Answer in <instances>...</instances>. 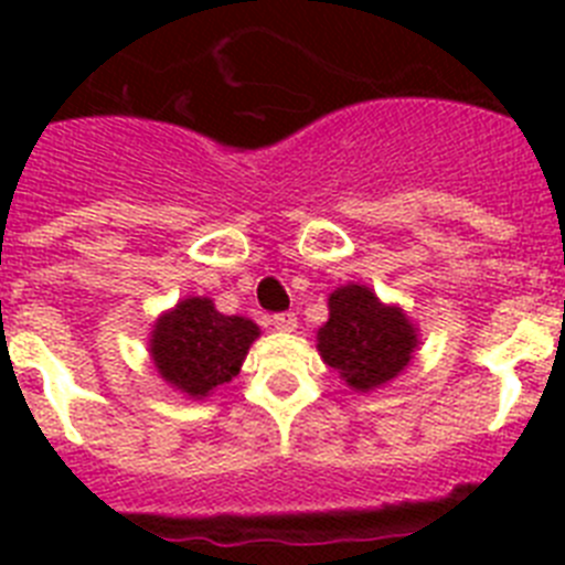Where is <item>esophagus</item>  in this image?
<instances>
[{
  "label": "esophagus",
  "mask_w": 565,
  "mask_h": 565,
  "mask_svg": "<svg viewBox=\"0 0 565 565\" xmlns=\"http://www.w3.org/2000/svg\"><path fill=\"white\" fill-rule=\"evenodd\" d=\"M271 326L277 328V331H297V313H291V311L274 313Z\"/></svg>",
  "instance_id": "34e87169"
}]
</instances>
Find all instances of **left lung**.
<instances>
[{
  "label": "left lung",
  "mask_w": 565,
  "mask_h": 565,
  "mask_svg": "<svg viewBox=\"0 0 565 565\" xmlns=\"http://www.w3.org/2000/svg\"><path fill=\"white\" fill-rule=\"evenodd\" d=\"M331 319L319 328L317 348L356 391H373L404 371L416 348V328L398 308L379 302L364 286H344L328 299Z\"/></svg>",
  "instance_id": "left-lung-1"
}]
</instances>
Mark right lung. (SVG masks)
<instances>
[{"mask_svg":"<svg viewBox=\"0 0 565 565\" xmlns=\"http://www.w3.org/2000/svg\"><path fill=\"white\" fill-rule=\"evenodd\" d=\"M257 337L259 328L252 319L226 317L212 299L192 297L154 322L149 351L169 384L201 398L237 376L248 344Z\"/></svg>","mask_w":565,"mask_h":565,"instance_id":"obj_1","label":"right lung"}]
</instances>
